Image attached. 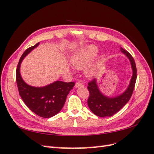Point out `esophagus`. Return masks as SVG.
<instances>
[{
    "instance_id": "34e87169",
    "label": "esophagus",
    "mask_w": 154,
    "mask_h": 154,
    "mask_svg": "<svg viewBox=\"0 0 154 154\" xmlns=\"http://www.w3.org/2000/svg\"><path fill=\"white\" fill-rule=\"evenodd\" d=\"M83 87V83L79 81V82H77L75 83V88H79V87Z\"/></svg>"
}]
</instances>
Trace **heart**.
Listing matches in <instances>:
<instances>
[{"label": "heart", "mask_w": 154, "mask_h": 154, "mask_svg": "<svg viewBox=\"0 0 154 154\" xmlns=\"http://www.w3.org/2000/svg\"><path fill=\"white\" fill-rule=\"evenodd\" d=\"M99 53V50L95 45H91L75 51L71 58L72 65L79 70L86 69L85 75L88 78H93L95 76L97 72V66L93 65L87 67Z\"/></svg>", "instance_id": "obj_1"}]
</instances>
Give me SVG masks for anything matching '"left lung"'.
Here are the masks:
<instances>
[{
  "instance_id": "8db88e82",
  "label": "left lung",
  "mask_w": 154,
  "mask_h": 154,
  "mask_svg": "<svg viewBox=\"0 0 154 154\" xmlns=\"http://www.w3.org/2000/svg\"><path fill=\"white\" fill-rule=\"evenodd\" d=\"M120 51L128 58L132 70V76L128 86L122 93L115 97H109L101 92L97 84V80L93 79L89 83L87 89L89 91L88 106L90 110L99 117H108L119 112L128 102L131 97L137 78L136 67L134 60L128 51L120 48Z\"/></svg>"
}]
</instances>
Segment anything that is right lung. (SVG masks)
<instances>
[{
    "label": "right lung",
    "instance_id": "right-lung-1",
    "mask_svg": "<svg viewBox=\"0 0 154 154\" xmlns=\"http://www.w3.org/2000/svg\"><path fill=\"white\" fill-rule=\"evenodd\" d=\"M39 45L40 42L27 49L20 59L16 69V83L20 95L26 105L37 115L48 119L60 112L67 94L73 89L75 83L55 81L44 87H34L23 80L20 74L22 62L25 57Z\"/></svg>",
    "mask_w": 154,
    "mask_h": 154
}]
</instances>
